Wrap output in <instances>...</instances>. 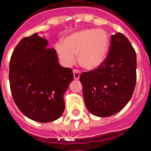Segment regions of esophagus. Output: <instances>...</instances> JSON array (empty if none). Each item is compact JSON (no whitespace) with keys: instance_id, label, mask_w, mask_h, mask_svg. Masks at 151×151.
Returning a JSON list of instances; mask_svg holds the SVG:
<instances>
[{"instance_id":"obj_1","label":"esophagus","mask_w":151,"mask_h":151,"mask_svg":"<svg viewBox=\"0 0 151 151\" xmlns=\"http://www.w3.org/2000/svg\"><path fill=\"white\" fill-rule=\"evenodd\" d=\"M73 73V78H74V80H78V79L80 78V76H81L80 71L74 70Z\"/></svg>"}]
</instances>
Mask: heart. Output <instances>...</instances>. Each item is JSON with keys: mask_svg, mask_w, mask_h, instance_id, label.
I'll return each mask as SVG.
<instances>
[{"mask_svg": "<svg viewBox=\"0 0 151 151\" xmlns=\"http://www.w3.org/2000/svg\"><path fill=\"white\" fill-rule=\"evenodd\" d=\"M55 50L62 63L70 66L75 63L76 55L81 67L94 70L106 60L109 50V38L105 31L86 28L71 33L55 45Z\"/></svg>", "mask_w": 151, "mask_h": 151, "instance_id": "1", "label": "heart"}]
</instances>
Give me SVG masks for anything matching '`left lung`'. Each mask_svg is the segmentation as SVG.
<instances>
[{
    "mask_svg": "<svg viewBox=\"0 0 151 151\" xmlns=\"http://www.w3.org/2000/svg\"><path fill=\"white\" fill-rule=\"evenodd\" d=\"M136 54L122 33L111 35L109 56L101 67L81 74L85 104L99 117L111 116L126 106L136 83Z\"/></svg>",
    "mask_w": 151,
    "mask_h": 151,
    "instance_id": "8db88e82",
    "label": "left lung"
}]
</instances>
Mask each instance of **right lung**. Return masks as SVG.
<instances>
[{"instance_id": "obj_1", "label": "right lung", "mask_w": 151, "mask_h": 151, "mask_svg": "<svg viewBox=\"0 0 151 151\" xmlns=\"http://www.w3.org/2000/svg\"><path fill=\"white\" fill-rule=\"evenodd\" d=\"M45 36L35 33L22 39L9 63V82L15 103L22 113L40 123L60 118L63 99L73 80V71L58 63L55 50Z\"/></svg>"}]
</instances>
